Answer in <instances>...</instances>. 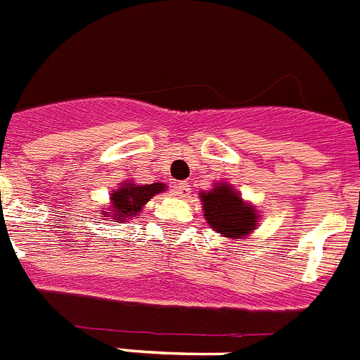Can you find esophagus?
I'll use <instances>...</instances> for the list:
<instances>
[{
    "label": "esophagus",
    "instance_id": "1",
    "mask_svg": "<svg viewBox=\"0 0 360 360\" xmlns=\"http://www.w3.org/2000/svg\"><path fill=\"white\" fill-rule=\"evenodd\" d=\"M175 194H177L179 198H188L191 196V185H188L186 181L177 183V186H175Z\"/></svg>",
    "mask_w": 360,
    "mask_h": 360
}]
</instances>
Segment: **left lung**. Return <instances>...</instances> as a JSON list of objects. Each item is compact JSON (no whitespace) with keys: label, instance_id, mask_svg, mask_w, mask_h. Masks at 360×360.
I'll list each match as a JSON object with an SVG mask.
<instances>
[{"label":"left lung","instance_id":"8db88e82","mask_svg":"<svg viewBox=\"0 0 360 360\" xmlns=\"http://www.w3.org/2000/svg\"><path fill=\"white\" fill-rule=\"evenodd\" d=\"M202 203L209 226L222 236L245 239L257 222L254 207H248L231 186L222 183L211 192H202Z\"/></svg>","mask_w":360,"mask_h":360}]
</instances>
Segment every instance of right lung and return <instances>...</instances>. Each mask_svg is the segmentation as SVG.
Wrapping results in <instances>:
<instances>
[{"label": "right lung", "mask_w": 360, "mask_h": 360, "mask_svg": "<svg viewBox=\"0 0 360 360\" xmlns=\"http://www.w3.org/2000/svg\"><path fill=\"white\" fill-rule=\"evenodd\" d=\"M164 191L162 183H153V185H136L129 183L123 185L120 191L112 194V213L115 220H127L130 217H136L140 213L141 207L151 200L155 194Z\"/></svg>", "instance_id": "right-lung-1"}]
</instances>
